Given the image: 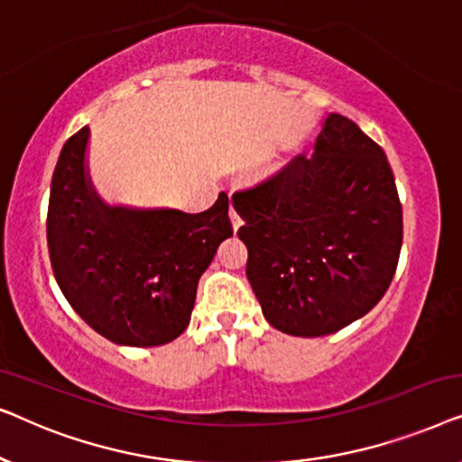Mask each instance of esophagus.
I'll use <instances>...</instances> for the list:
<instances>
[{
  "label": "esophagus",
  "instance_id": "1",
  "mask_svg": "<svg viewBox=\"0 0 462 462\" xmlns=\"http://www.w3.org/2000/svg\"><path fill=\"white\" fill-rule=\"evenodd\" d=\"M229 217H231V225H233V229H239V226H242V217H239V212L236 210V208L231 206V212H229Z\"/></svg>",
  "mask_w": 462,
  "mask_h": 462
}]
</instances>
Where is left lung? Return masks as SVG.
Instances as JSON below:
<instances>
[{
	"label": "left lung",
	"mask_w": 462,
	"mask_h": 462,
	"mask_svg": "<svg viewBox=\"0 0 462 462\" xmlns=\"http://www.w3.org/2000/svg\"><path fill=\"white\" fill-rule=\"evenodd\" d=\"M245 275L264 319L292 337H326L387 292L403 225L387 155L356 122L326 117L315 153L233 195Z\"/></svg>",
	"instance_id": "obj_1"
}]
</instances>
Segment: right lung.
Masks as SVG:
<instances>
[{"mask_svg":"<svg viewBox=\"0 0 462 462\" xmlns=\"http://www.w3.org/2000/svg\"><path fill=\"white\" fill-rule=\"evenodd\" d=\"M90 128L69 138L48 204V252L60 292L116 345L157 346L191 319L199 277L233 236L229 198L206 212L106 206L86 168Z\"/></svg>","mask_w":462,"mask_h":462,"instance_id":"obj_1","label":"right lung"}]
</instances>
